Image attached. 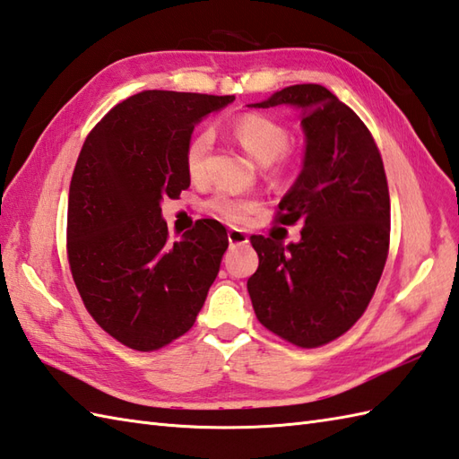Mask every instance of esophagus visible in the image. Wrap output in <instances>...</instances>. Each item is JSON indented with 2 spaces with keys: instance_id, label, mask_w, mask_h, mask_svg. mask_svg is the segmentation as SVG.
<instances>
[{
  "instance_id": "esophagus-1",
  "label": "esophagus",
  "mask_w": 459,
  "mask_h": 459,
  "mask_svg": "<svg viewBox=\"0 0 459 459\" xmlns=\"http://www.w3.org/2000/svg\"><path fill=\"white\" fill-rule=\"evenodd\" d=\"M229 242L230 247H234V244H247L248 242L247 232L240 229H229Z\"/></svg>"
}]
</instances>
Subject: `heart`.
<instances>
[{"instance_id":"heart-1","label":"heart","mask_w":459,"mask_h":459,"mask_svg":"<svg viewBox=\"0 0 459 459\" xmlns=\"http://www.w3.org/2000/svg\"><path fill=\"white\" fill-rule=\"evenodd\" d=\"M232 134L255 162L264 164L273 179H283L291 169V158L285 148L290 144V131L281 123L260 113H247L232 123ZM212 146V134L201 131L186 148V169L191 179L201 181L207 176V156ZM211 209L230 222H244L258 209V201L247 195L221 191L211 201Z\"/></svg>"}]
</instances>
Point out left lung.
I'll return each mask as SVG.
<instances>
[{"mask_svg": "<svg viewBox=\"0 0 459 459\" xmlns=\"http://www.w3.org/2000/svg\"><path fill=\"white\" fill-rule=\"evenodd\" d=\"M295 105L307 136L299 178L275 222H301V240L254 234L248 280L258 321L299 348L333 342L364 315L385 268L391 204L385 168L364 121L318 83L275 91L252 108Z\"/></svg>", "mask_w": 459, "mask_h": 459, "instance_id": "left-lung-1", "label": "left lung"}]
</instances>
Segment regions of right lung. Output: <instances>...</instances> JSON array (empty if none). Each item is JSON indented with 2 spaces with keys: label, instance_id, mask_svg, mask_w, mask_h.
I'll return each instance as SVG.
<instances>
[{
  "label": "right lung",
  "instance_id": "1",
  "mask_svg": "<svg viewBox=\"0 0 459 459\" xmlns=\"http://www.w3.org/2000/svg\"><path fill=\"white\" fill-rule=\"evenodd\" d=\"M234 95L148 90L103 117L85 138L68 195L66 250L82 301L105 333L154 351L194 326L229 247L215 219L169 242L160 201L189 187L195 125Z\"/></svg>",
  "mask_w": 459,
  "mask_h": 459
}]
</instances>
